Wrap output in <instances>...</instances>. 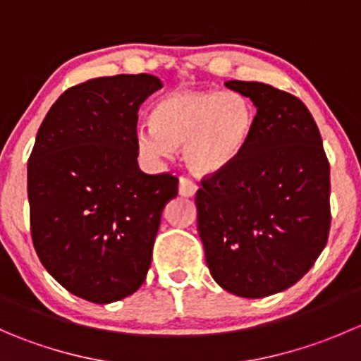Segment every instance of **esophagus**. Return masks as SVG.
<instances>
[{
	"label": "esophagus",
	"instance_id": "34e87169",
	"mask_svg": "<svg viewBox=\"0 0 361 361\" xmlns=\"http://www.w3.org/2000/svg\"><path fill=\"white\" fill-rule=\"evenodd\" d=\"M197 188H199L197 183H195L192 178L188 176L180 178V195H183V197H192V195H195Z\"/></svg>",
	"mask_w": 361,
	"mask_h": 361
}]
</instances>
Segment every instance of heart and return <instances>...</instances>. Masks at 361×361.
Listing matches in <instances>:
<instances>
[{
    "instance_id": "b5f03b06",
    "label": "heart",
    "mask_w": 361,
    "mask_h": 361,
    "mask_svg": "<svg viewBox=\"0 0 361 361\" xmlns=\"http://www.w3.org/2000/svg\"><path fill=\"white\" fill-rule=\"evenodd\" d=\"M255 116L251 101L239 92L183 90L155 104L152 127L137 129L136 143L150 159L169 157L185 145L187 162L199 173H213L243 154Z\"/></svg>"
}]
</instances>
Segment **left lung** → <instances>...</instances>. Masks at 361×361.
<instances>
[{"label":"left lung","instance_id":"8db88e82","mask_svg":"<svg viewBox=\"0 0 361 361\" xmlns=\"http://www.w3.org/2000/svg\"><path fill=\"white\" fill-rule=\"evenodd\" d=\"M225 85L257 106L243 154L195 195L206 264L227 292L262 298L295 285L330 231V164L318 126L292 94L260 82Z\"/></svg>","mask_w":361,"mask_h":361}]
</instances>
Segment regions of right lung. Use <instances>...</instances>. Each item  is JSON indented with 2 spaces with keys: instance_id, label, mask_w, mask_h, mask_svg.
<instances>
[{
  "instance_id": "add662e5",
  "label": "right lung",
  "mask_w": 361,
  "mask_h": 361,
  "mask_svg": "<svg viewBox=\"0 0 361 361\" xmlns=\"http://www.w3.org/2000/svg\"><path fill=\"white\" fill-rule=\"evenodd\" d=\"M157 76L116 75L71 87L52 104L27 162L31 238L49 274L94 304L129 297L150 269L171 173L137 166V111Z\"/></svg>"
}]
</instances>
